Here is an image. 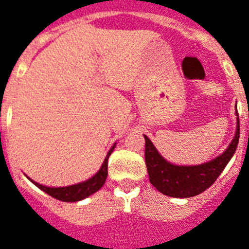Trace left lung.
<instances>
[{"instance_id": "obj_1", "label": "left lung", "mask_w": 249, "mask_h": 249, "mask_svg": "<svg viewBox=\"0 0 249 249\" xmlns=\"http://www.w3.org/2000/svg\"><path fill=\"white\" fill-rule=\"evenodd\" d=\"M240 136V123L237 119V129L228 149L213 159L212 161L195 167L173 165L164 160L156 151L151 140L145 139V164L149 181L159 192L171 197H192L208 189L224 171L227 164L233 156Z\"/></svg>"}]
</instances>
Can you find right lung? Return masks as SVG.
<instances>
[{
	"instance_id": "add662e5",
	"label": "right lung",
	"mask_w": 249,
	"mask_h": 249,
	"mask_svg": "<svg viewBox=\"0 0 249 249\" xmlns=\"http://www.w3.org/2000/svg\"><path fill=\"white\" fill-rule=\"evenodd\" d=\"M114 146H112V149L109 151L108 156L104 161L103 167L98 171L92 178H89L87 181L80 184H74V185H69V187H62V188H51L45 187V185H41V184L33 183L37 185V187L42 189L44 192L48 193L52 197L57 198L60 201H68V203H73V201H78V200H82V198L90 196L92 193L97 192L100 188L103 187L105 184V180H107V176H108V159L110 156V153L113 152Z\"/></svg>"
}]
</instances>
